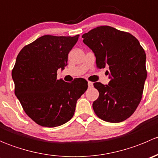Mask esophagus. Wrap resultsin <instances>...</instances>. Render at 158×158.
I'll list each match as a JSON object with an SVG mask.
<instances>
[{
  "instance_id": "esophagus-1",
  "label": "esophagus",
  "mask_w": 158,
  "mask_h": 158,
  "mask_svg": "<svg viewBox=\"0 0 158 158\" xmlns=\"http://www.w3.org/2000/svg\"><path fill=\"white\" fill-rule=\"evenodd\" d=\"M88 86H89V88H91V87L93 86V82H88Z\"/></svg>"
}]
</instances>
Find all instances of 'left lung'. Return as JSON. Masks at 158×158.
<instances>
[{
    "label": "left lung",
    "mask_w": 158,
    "mask_h": 158,
    "mask_svg": "<svg viewBox=\"0 0 158 158\" xmlns=\"http://www.w3.org/2000/svg\"><path fill=\"white\" fill-rule=\"evenodd\" d=\"M82 38L95 53L97 68L109 69V85L93 84L99 92L92 104L95 114L111 123L126 120L142 98L147 78L144 49L133 35L109 26L94 28Z\"/></svg>",
    "instance_id": "left-lung-1"
}]
</instances>
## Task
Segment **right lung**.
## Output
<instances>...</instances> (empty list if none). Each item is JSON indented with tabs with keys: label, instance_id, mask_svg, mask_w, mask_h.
<instances>
[{
	"label": "right lung",
	"instance_id": "obj_1",
	"mask_svg": "<svg viewBox=\"0 0 158 158\" xmlns=\"http://www.w3.org/2000/svg\"><path fill=\"white\" fill-rule=\"evenodd\" d=\"M79 39L44 35L26 45L17 55L12 70L14 93L25 113L47 128L69 122L76 102L87 90L84 79L66 82L57 79V70L67 65L68 54Z\"/></svg>",
	"mask_w": 158,
	"mask_h": 158
}]
</instances>
